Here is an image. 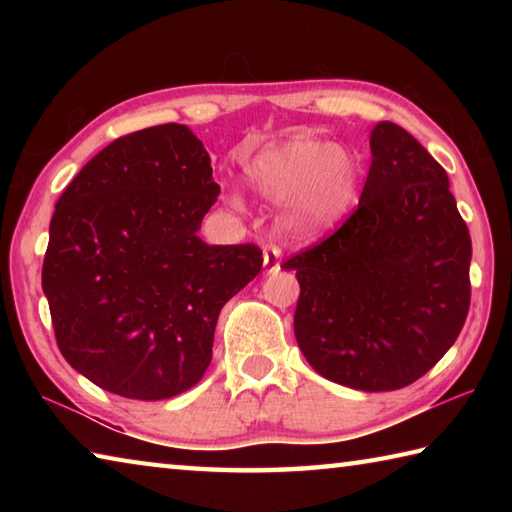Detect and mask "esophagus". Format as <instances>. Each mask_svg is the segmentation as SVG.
Masks as SVG:
<instances>
[{
	"mask_svg": "<svg viewBox=\"0 0 512 512\" xmlns=\"http://www.w3.org/2000/svg\"><path fill=\"white\" fill-rule=\"evenodd\" d=\"M282 268V250L275 244L264 246V271L266 273H277Z\"/></svg>",
	"mask_w": 512,
	"mask_h": 512,
	"instance_id": "esophagus-1",
	"label": "esophagus"
}]
</instances>
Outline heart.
I'll return each mask as SVG.
<instances>
[{"label": "heart", "mask_w": 512, "mask_h": 512, "mask_svg": "<svg viewBox=\"0 0 512 512\" xmlns=\"http://www.w3.org/2000/svg\"><path fill=\"white\" fill-rule=\"evenodd\" d=\"M246 178L266 203H293V221L302 230H323L339 221L359 187L352 155L316 137L268 146L248 164Z\"/></svg>", "instance_id": "b5f03b06"}]
</instances>
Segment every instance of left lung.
<instances>
[{
	"instance_id": "8db88e82",
	"label": "left lung",
	"mask_w": 512,
	"mask_h": 512,
	"mask_svg": "<svg viewBox=\"0 0 512 512\" xmlns=\"http://www.w3.org/2000/svg\"><path fill=\"white\" fill-rule=\"evenodd\" d=\"M357 210L300 250L293 332L318 375L357 391H397L445 357L470 309V230L447 171L393 121L370 135Z\"/></svg>"
}]
</instances>
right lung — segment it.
<instances>
[{"mask_svg": "<svg viewBox=\"0 0 512 512\" xmlns=\"http://www.w3.org/2000/svg\"><path fill=\"white\" fill-rule=\"evenodd\" d=\"M210 155L183 124L119 137L56 203L42 264L58 350L103 391L167 400L212 361L221 307L262 271L255 244L198 237Z\"/></svg>", "mask_w": 512, "mask_h": 512, "instance_id": "add662e5", "label": "right lung"}]
</instances>
